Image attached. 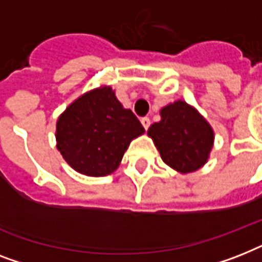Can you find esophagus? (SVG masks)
<instances>
[{
  "label": "esophagus",
  "instance_id": "obj_1",
  "mask_svg": "<svg viewBox=\"0 0 262 262\" xmlns=\"http://www.w3.org/2000/svg\"><path fill=\"white\" fill-rule=\"evenodd\" d=\"M141 123H143L144 129L148 130V127H149V125H151V119L148 118V117H144V118H141Z\"/></svg>",
  "mask_w": 262,
  "mask_h": 262
}]
</instances>
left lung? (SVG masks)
I'll return each mask as SVG.
<instances>
[{
	"instance_id": "obj_1",
	"label": "left lung",
	"mask_w": 262,
	"mask_h": 262,
	"mask_svg": "<svg viewBox=\"0 0 262 262\" xmlns=\"http://www.w3.org/2000/svg\"><path fill=\"white\" fill-rule=\"evenodd\" d=\"M159 122L152 123L148 136L162 159L177 171L186 174L203 167L213 145V130L203 115L183 100L160 110Z\"/></svg>"
}]
</instances>
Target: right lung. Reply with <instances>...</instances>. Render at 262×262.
<instances>
[{
    "label": "right lung",
    "mask_w": 262,
    "mask_h": 262,
    "mask_svg": "<svg viewBox=\"0 0 262 262\" xmlns=\"http://www.w3.org/2000/svg\"><path fill=\"white\" fill-rule=\"evenodd\" d=\"M144 133L132 110L123 108L111 87L76 99L57 121V148L67 163L88 177H104L118 168L133 139Z\"/></svg>",
    "instance_id": "1"
}]
</instances>
